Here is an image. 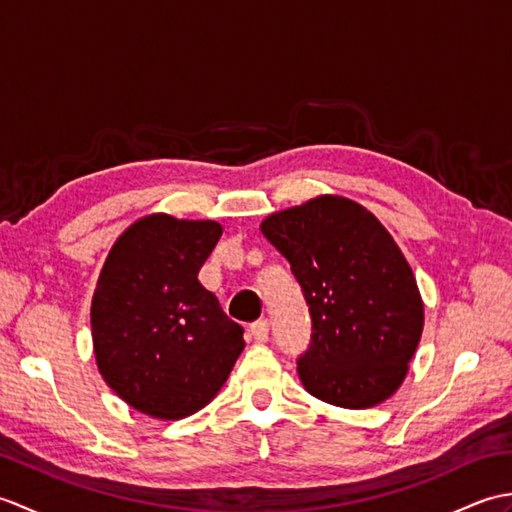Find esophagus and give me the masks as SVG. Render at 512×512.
<instances>
[{
  "instance_id": "34e87169",
  "label": "esophagus",
  "mask_w": 512,
  "mask_h": 512,
  "mask_svg": "<svg viewBox=\"0 0 512 512\" xmlns=\"http://www.w3.org/2000/svg\"><path fill=\"white\" fill-rule=\"evenodd\" d=\"M268 330H270L268 321H266V319H262V321H255V323H250L248 334L253 336V339H255L257 343H266V341H268Z\"/></svg>"
}]
</instances>
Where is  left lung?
<instances>
[{
    "label": "left lung",
    "mask_w": 512,
    "mask_h": 512,
    "mask_svg": "<svg viewBox=\"0 0 512 512\" xmlns=\"http://www.w3.org/2000/svg\"><path fill=\"white\" fill-rule=\"evenodd\" d=\"M262 233L290 262L310 306L312 339L297 372L314 398L345 409L387 400L422 336L416 277L365 206L319 195L268 215Z\"/></svg>",
    "instance_id": "8db88e82"
}]
</instances>
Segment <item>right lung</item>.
I'll use <instances>...</instances> for the list:
<instances>
[{
  "label": "right lung",
  "instance_id": "add662e5",
  "mask_svg": "<svg viewBox=\"0 0 512 512\" xmlns=\"http://www.w3.org/2000/svg\"><path fill=\"white\" fill-rule=\"evenodd\" d=\"M222 226L140 217L116 239L92 297V341L103 380L129 407L180 420L215 398L244 350L198 273Z\"/></svg>",
  "mask_w": 512,
  "mask_h": 512
}]
</instances>
